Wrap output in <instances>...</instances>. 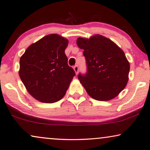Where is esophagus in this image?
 <instances>
[{"instance_id": "34e87169", "label": "esophagus", "mask_w": 150, "mask_h": 150, "mask_svg": "<svg viewBox=\"0 0 150 150\" xmlns=\"http://www.w3.org/2000/svg\"><path fill=\"white\" fill-rule=\"evenodd\" d=\"M74 71H75V72H76V74H77L78 73V71H79V68H78V67L77 65L74 66Z\"/></svg>"}]
</instances>
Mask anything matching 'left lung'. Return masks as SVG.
Listing matches in <instances>:
<instances>
[{
  "instance_id": "8db88e82",
  "label": "left lung",
  "mask_w": 150,
  "mask_h": 150,
  "mask_svg": "<svg viewBox=\"0 0 150 150\" xmlns=\"http://www.w3.org/2000/svg\"><path fill=\"white\" fill-rule=\"evenodd\" d=\"M76 44L83 50L87 72L78 79L90 97L99 101L116 97L129 81L130 64L125 53L110 39L100 35L79 37Z\"/></svg>"
}]
</instances>
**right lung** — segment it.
<instances>
[{"instance_id":"1","label":"right lung","mask_w":150,"mask_h":150,"mask_svg":"<svg viewBox=\"0 0 150 150\" xmlns=\"http://www.w3.org/2000/svg\"><path fill=\"white\" fill-rule=\"evenodd\" d=\"M68 44V39L50 34L30 44L20 58L19 77L28 93L41 103L63 98L75 76L64 53Z\"/></svg>"}]
</instances>
